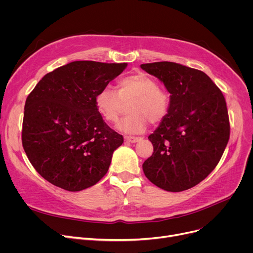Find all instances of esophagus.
I'll list each match as a JSON object with an SVG mask.
<instances>
[{
  "label": "esophagus",
  "mask_w": 253,
  "mask_h": 253,
  "mask_svg": "<svg viewBox=\"0 0 253 253\" xmlns=\"http://www.w3.org/2000/svg\"><path fill=\"white\" fill-rule=\"evenodd\" d=\"M140 139V137L136 136H125V140L128 142H137Z\"/></svg>",
  "instance_id": "34e87169"
}]
</instances>
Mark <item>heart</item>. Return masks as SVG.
<instances>
[{"instance_id":"heart-1","label":"heart","mask_w":253,"mask_h":253,"mask_svg":"<svg viewBox=\"0 0 253 253\" xmlns=\"http://www.w3.org/2000/svg\"><path fill=\"white\" fill-rule=\"evenodd\" d=\"M130 101L127 106L129 115L117 124V129L129 134H139L153 125L161 123L170 111L169 93L158 87L150 76L137 73L120 80L117 91L103 87L95 95L94 102L98 114L109 123L118 121L122 112V102Z\"/></svg>"}]
</instances>
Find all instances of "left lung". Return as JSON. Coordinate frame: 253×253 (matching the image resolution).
Instances as JSON below:
<instances>
[{"label": "left lung", "instance_id": "8db88e82", "mask_svg": "<svg viewBox=\"0 0 253 253\" xmlns=\"http://www.w3.org/2000/svg\"><path fill=\"white\" fill-rule=\"evenodd\" d=\"M140 68L163 82L170 93L168 116L149 136L153 155L144 175L168 192L189 190L218 164L230 139V120L220 89L202 71L175 62Z\"/></svg>", "mask_w": 253, "mask_h": 253}]
</instances>
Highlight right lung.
I'll use <instances>...</instances> for the list:
<instances>
[{"instance_id":"right-lung-1","label":"right lung","mask_w":253,"mask_h":253,"mask_svg":"<svg viewBox=\"0 0 253 253\" xmlns=\"http://www.w3.org/2000/svg\"><path fill=\"white\" fill-rule=\"evenodd\" d=\"M127 63L73 61L45 75L26 98L22 147L38 173L70 192L97 183L123 136L103 121L96 93Z\"/></svg>"}]
</instances>
